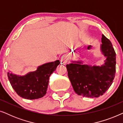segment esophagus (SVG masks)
Segmentation results:
<instances>
[{
	"label": "esophagus",
	"instance_id": "34e87169",
	"mask_svg": "<svg viewBox=\"0 0 123 123\" xmlns=\"http://www.w3.org/2000/svg\"><path fill=\"white\" fill-rule=\"evenodd\" d=\"M67 62H68V59H67V57L65 56H62V59H61V63L64 64H65Z\"/></svg>",
	"mask_w": 123,
	"mask_h": 123
}]
</instances>
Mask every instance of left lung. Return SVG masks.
Returning a JSON list of instances; mask_svg holds the SVG:
<instances>
[{
    "label": "left lung",
    "mask_w": 123,
    "mask_h": 123,
    "mask_svg": "<svg viewBox=\"0 0 123 123\" xmlns=\"http://www.w3.org/2000/svg\"><path fill=\"white\" fill-rule=\"evenodd\" d=\"M101 50L106 56L101 66L83 64L81 61L67 64L68 75L77 95L95 98L102 96L112 85L116 71V53L112 43L102 35Z\"/></svg>",
    "instance_id": "obj_1"
}]
</instances>
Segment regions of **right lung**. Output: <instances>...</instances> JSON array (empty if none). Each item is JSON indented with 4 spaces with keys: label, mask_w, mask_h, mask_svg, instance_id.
<instances>
[{
    "label": "right lung",
    "mask_w": 123,
    "mask_h": 123,
    "mask_svg": "<svg viewBox=\"0 0 123 123\" xmlns=\"http://www.w3.org/2000/svg\"><path fill=\"white\" fill-rule=\"evenodd\" d=\"M60 64L57 60L38 67L37 70L21 76L8 72L10 83L18 95L28 100L41 98L46 93L50 75Z\"/></svg>",
    "instance_id": "1"
}]
</instances>
